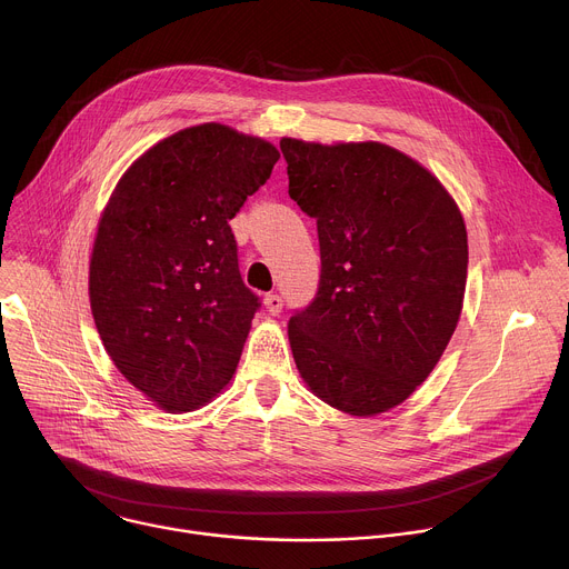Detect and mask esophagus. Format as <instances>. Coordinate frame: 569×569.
I'll list each match as a JSON object with an SVG mask.
<instances>
[{"label": "esophagus", "instance_id": "34e87169", "mask_svg": "<svg viewBox=\"0 0 569 569\" xmlns=\"http://www.w3.org/2000/svg\"><path fill=\"white\" fill-rule=\"evenodd\" d=\"M264 307H267L269 313H273V317H276V313L282 311V298L278 293H267L264 296Z\"/></svg>", "mask_w": 569, "mask_h": 569}]
</instances>
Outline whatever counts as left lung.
<instances>
[{
    "mask_svg": "<svg viewBox=\"0 0 569 569\" xmlns=\"http://www.w3.org/2000/svg\"><path fill=\"white\" fill-rule=\"evenodd\" d=\"M289 197L317 219L321 282L289 319L302 382L330 407L377 416L446 352L463 309L468 232L420 162L382 142L280 140Z\"/></svg>",
    "mask_w": 569,
    "mask_h": 569,
    "instance_id": "8db88e82",
    "label": "left lung"
}]
</instances>
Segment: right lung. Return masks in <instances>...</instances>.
Returning <instances> with one entry per match:
<instances>
[{
  "label": "right lung",
  "mask_w": 569,
  "mask_h": 569,
  "mask_svg": "<svg viewBox=\"0 0 569 569\" xmlns=\"http://www.w3.org/2000/svg\"><path fill=\"white\" fill-rule=\"evenodd\" d=\"M278 149L208 121L144 151L101 212L90 307L117 370L169 413L212 402L260 307L239 273L230 219Z\"/></svg>",
  "instance_id": "1"
}]
</instances>
